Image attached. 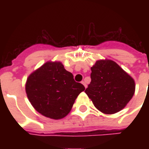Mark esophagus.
Masks as SVG:
<instances>
[{"instance_id": "obj_1", "label": "esophagus", "mask_w": 149, "mask_h": 149, "mask_svg": "<svg viewBox=\"0 0 149 149\" xmlns=\"http://www.w3.org/2000/svg\"><path fill=\"white\" fill-rule=\"evenodd\" d=\"M81 83H82V84H84V86H85V88H86V87H87V85H86V84L85 81H82Z\"/></svg>"}]
</instances>
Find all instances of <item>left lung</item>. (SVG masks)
Wrapping results in <instances>:
<instances>
[{
    "label": "left lung",
    "mask_w": 149,
    "mask_h": 149,
    "mask_svg": "<svg viewBox=\"0 0 149 149\" xmlns=\"http://www.w3.org/2000/svg\"><path fill=\"white\" fill-rule=\"evenodd\" d=\"M85 93L100 111L111 114L125 107L134 93V79L112 60L97 61Z\"/></svg>",
    "instance_id": "1"
}]
</instances>
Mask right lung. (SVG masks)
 Instances as JSON below:
<instances>
[{
  "mask_svg": "<svg viewBox=\"0 0 149 149\" xmlns=\"http://www.w3.org/2000/svg\"><path fill=\"white\" fill-rule=\"evenodd\" d=\"M85 90L73 79L60 62H48L27 79L25 91L36 111L52 119H61L70 113L75 100Z\"/></svg>",
  "mask_w": 149,
  "mask_h": 149,
  "instance_id": "right-lung-1",
  "label": "right lung"
}]
</instances>
